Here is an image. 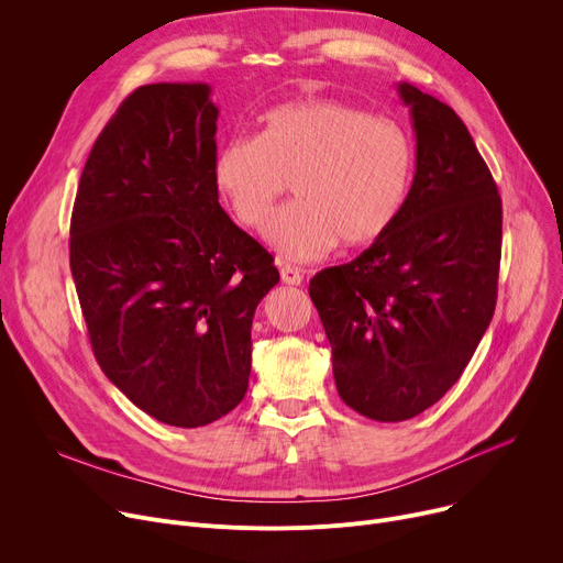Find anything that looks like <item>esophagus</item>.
Masks as SVG:
<instances>
[{
	"label": "esophagus",
	"mask_w": 563,
	"mask_h": 563,
	"mask_svg": "<svg viewBox=\"0 0 563 563\" xmlns=\"http://www.w3.org/2000/svg\"><path fill=\"white\" fill-rule=\"evenodd\" d=\"M280 278H283L285 285H301L303 283V272L291 267V265H283L280 267Z\"/></svg>",
	"instance_id": "1"
}]
</instances>
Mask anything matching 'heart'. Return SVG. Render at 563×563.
Instances as JSON below:
<instances>
[{
    "instance_id": "b5f03b06",
    "label": "heart",
    "mask_w": 563,
    "mask_h": 563,
    "mask_svg": "<svg viewBox=\"0 0 563 563\" xmlns=\"http://www.w3.org/2000/svg\"><path fill=\"white\" fill-rule=\"evenodd\" d=\"M415 174V142L398 122L334 99L267 110L255 137L227 142L212 161L214 190L244 229L265 227L291 180L296 201L274 217L267 240L301 262L389 235Z\"/></svg>"
}]
</instances>
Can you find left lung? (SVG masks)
Here are the masks:
<instances>
[{
	"instance_id": "8db88e82",
	"label": "left lung",
	"mask_w": 563,
	"mask_h": 563,
	"mask_svg": "<svg viewBox=\"0 0 563 563\" xmlns=\"http://www.w3.org/2000/svg\"><path fill=\"white\" fill-rule=\"evenodd\" d=\"M417 137V174L389 235L310 280L334 385L362 417L396 423L451 389L492 323L503 203L494 176L439 99L398 84Z\"/></svg>"
}]
</instances>
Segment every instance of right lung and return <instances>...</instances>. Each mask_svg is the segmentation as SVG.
I'll return each mask as SVG.
<instances>
[{"mask_svg":"<svg viewBox=\"0 0 563 563\" xmlns=\"http://www.w3.org/2000/svg\"><path fill=\"white\" fill-rule=\"evenodd\" d=\"M208 84L129 95L97 137L69 223V267L101 371L148 417L208 426L240 405L257 303L280 280L212 183Z\"/></svg>","mask_w":563,"mask_h":563,"instance_id":"1","label":"right lung"}]
</instances>
